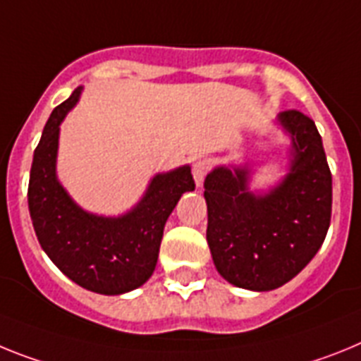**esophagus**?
I'll return each mask as SVG.
<instances>
[{"mask_svg":"<svg viewBox=\"0 0 361 361\" xmlns=\"http://www.w3.org/2000/svg\"><path fill=\"white\" fill-rule=\"evenodd\" d=\"M207 171H209V161L207 159H196L192 163V176L194 181H196V187H202Z\"/></svg>","mask_w":361,"mask_h":361,"instance_id":"obj_1","label":"esophagus"}]
</instances>
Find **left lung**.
<instances>
[{"mask_svg": "<svg viewBox=\"0 0 361 361\" xmlns=\"http://www.w3.org/2000/svg\"><path fill=\"white\" fill-rule=\"evenodd\" d=\"M289 136L285 176L267 190L250 189V161L216 165L205 178L207 243L216 271L240 289H278L302 272L327 236L332 176L311 118L278 114Z\"/></svg>", "mask_w": 361, "mask_h": 361, "instance_id": "obj_1", "label": "left lung"}]
</instances>
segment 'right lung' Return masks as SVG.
<instances>
[{
	"label": "right lung",
	"instance_id": "add662e5",
	"mask_svg": "<svg viewBox=\"0 0 361 361\" xmlns=\"http://www.w3.org/2000/svg\"><path fill=\"white\" fill-rule=\"evenodd\" d=\"M83 87L50 114L34 150L29 211L37 241L56 267L74 283L105 296L142 287L156 269L163 227L185 192L194 190L190 165L158 172L140 202L120 216L78 205L58 180L59 125L80 102Z\"/></svg>",
	"mask_w": 361,
	"mask_h": 361
}]
</instances>
